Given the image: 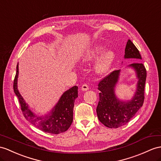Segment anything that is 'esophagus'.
<instances>
[{
    "label": "esophagus",
    "instance_id": "1",
    "mask_svg": "<svg viewBox=\"0 0 161 161\" xmlns=\"http://www.w3.org/2000/svg\"><path fill=\"white\" fill-rule=\"evenodd\" d=\"M89 86L87 85H86V84H84V85H83V86H82L81 87V90L83 92H85V91H87V90L89 89Z\"/></svg>",
    "mask_w": 161,
    "mask_h": 161
}]
</instances>
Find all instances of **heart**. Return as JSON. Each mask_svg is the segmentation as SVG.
Segmentation results:
<instances>
[{"mask_svg": "<svg viewBox=\"0 0 161 161\" xmlns=\"http://www.w3.org/2000/svg\"><path fill=\"white\" fill-rule=\"evenodd\" d=\"M106 46L103 44L96 45L93 48L86 53L83 60L85 62L92 61L101 57L95 65V71L98 75H104L111 69L115 58V54L113 50L106 51Z\"/></svg>", "mask_w": 161, "mask_h": 161, "instance_id": "heart-1", "label": "heart"}]
</instances>
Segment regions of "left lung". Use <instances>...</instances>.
<instances>
[{
	"label": "left lung",
	"mask_w": 161,
	"mask_h": 161,
	"mask_svg": "<svg viewBox=\"0 0 161 161\" xmlns=\"http://www.w3.org/2000/svg\"><path fill=\"white\" fill-rule=\"evenodd\" d=\"M124 58L142 59L139 51L130 40H128L125 48ZM128 67L134 69L138 80L135 93L130 100H121L115 94L121 69L113 71L98 84L97 89L100 93L96 108L97 115L100 122L108 128H117L128 123L143 104L146 69L141 63L132 64Z\"/></svg>",
	"instance_id": "1"
}]
</instances>
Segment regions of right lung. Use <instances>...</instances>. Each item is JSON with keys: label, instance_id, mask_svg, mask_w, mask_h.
Wrapping results in <instances>:
<instances>
[{"label": "right lung", "instance_id": "obj_1", "mask_svg": "<svg viewBox=\"0 0 161 161\" xmlns=\"http://www.w3.org/2000/svg\"><path fill=\"white\" fill-rule=\"evenodd\" d=\"M18 64L16 74L14 81V90L18 97L23 115L27 121L35 127L50 134H60L64 132L71 126L73 121V108L74 101L78 97V87L74 86L62 94L56 105L48 114L39 115L31 110L18 89L19 74Z\"/></svg>", "mask_w": 161, "mask_h": 161}]
</instances>
